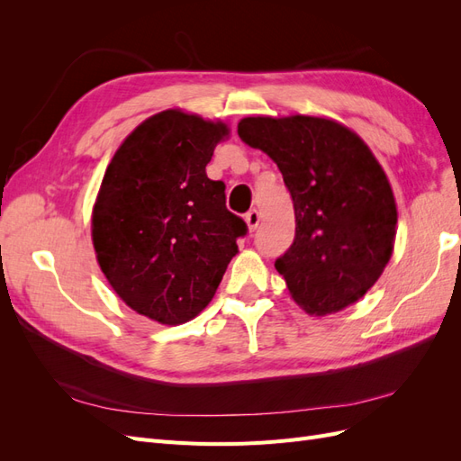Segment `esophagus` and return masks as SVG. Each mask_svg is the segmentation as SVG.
<instances>
[{
  "instance_id": "34e87169",
  "label": "esophagus",
  "mask_w": 461,
  "mask_h": 461,
  "mask_svg": "<svg viewBox=\"0 0 461 461\" xmlns=\"http://www.w3.org/2000/svg\"><path fill=\"white\" fill-rule=\"evenodd\" d=\"M259 219H261V215H259L258 209H249V212L244 215V221H246V225H248L249 230H256L258 229Z\"/></svg>"
}]
</instances>
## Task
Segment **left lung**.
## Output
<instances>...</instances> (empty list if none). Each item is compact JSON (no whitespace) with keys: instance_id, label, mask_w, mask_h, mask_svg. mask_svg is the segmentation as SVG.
<instances>
[{"instance_id":"8db88e82","label":"left lung","mask_w":461,"mask_h":461,"mask_svg":"<svg viewBox=\"0 0 461 461\" xmlns=\"http://www.w3.org/2000/svg\"><path fill=\"white\" fill-rule=\"evenodd\" d=\"M242 142L276 163L294 202L296 236L275 261L312 315L357 302L393 256L396 202L379 161L344 124L310 115L246 117Z\"/></svg>"}]
</instances>
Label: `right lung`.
<instances>
[{
  "label": "right lung",
  "instance_id": "1",
  "mask_svg": "<svg viewBox=\"0 0 461 461\" xmlns=\"http://www.w3.org/2000/svg\"><path fill=\"white\" fill-rule=\"evenodd\" d=\"M225 136V122L161 111L124 138L97 192V263L129 308L161 325L186 323L212 302L248 232L225 185L205 173Z\"/></svg>",
  "mask_w": 461,
  "mask_h": 461
}]
</instances>
